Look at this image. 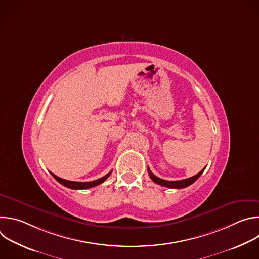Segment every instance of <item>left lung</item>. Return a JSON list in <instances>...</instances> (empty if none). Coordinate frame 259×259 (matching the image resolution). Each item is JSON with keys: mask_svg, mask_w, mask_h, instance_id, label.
Masks as SVG:
<instances>
[{"mask_svg": "<svg viewBox=\"0 0 259 259\" xmlns=\"http://www.w3.org/2000/svg\"><path fill=\"white\" fill-rule=\"evenodd\" d=\"M205 168L203 170H201L197 175L193 176V177H190V178H187V179H182V180H177V181H169V180H165V179H162V178H159L157 177L151 170L150 168H147V171H149V175L150 177L152 178V180L158 184H160V186H163V187H166V188H170V189H183V188H187L189 186H191V184H193L201 175L202 173L204 172Z\"/></svg>", "mask_w": 259, "mask_h": 259, "instance_id": "left-lung-1", "label": "left lung"}]
</instances>
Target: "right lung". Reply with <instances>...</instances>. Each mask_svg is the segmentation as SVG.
Here are the masks:
<instances>
[{"label": "right lung", "instance_id": "right-lung-1", "mask_svg": "<svg viewBox=\"0 0 259 259\" xmlns=\"http://www.w3.org/2000/svg\"><path fill=\"white\" fill-rule=\"evenodd\" d=\"M51 173V172H50ZM110 173H112V171H110L109 173H107L106 175H104L103 177L99 178V179H96V180H93V181H88V182H79V181H70V180H66V179H62L58 176H56L55 174L51 173V175L59 182L61 183L62 186L68 188V189H71V190H85V189H90V188H93V187H96L98 186V184L102 183L106 178H108V176L110 175Z\"/></svg>", "mask_w": 259, "mask_h": 259}]
</instances>
